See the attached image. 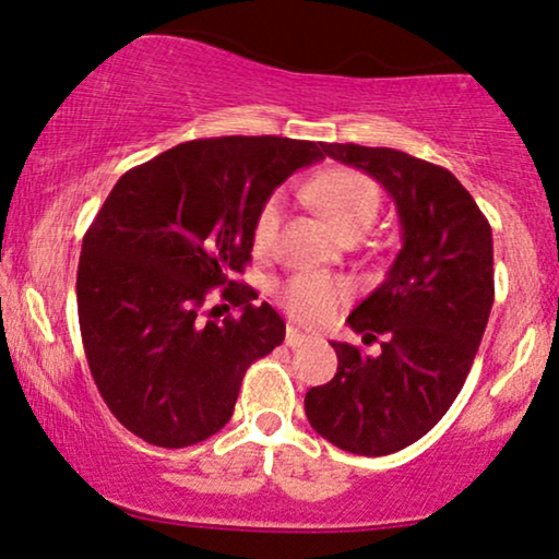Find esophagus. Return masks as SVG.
<instances>
[{"instance_id":"esophagus-1","label":"esophagus","mask_w":559,"mask_h":559,"mask_svg":"<svg viewBox=\"0 0 559 559\" xmlns=\"http://www.w3.org/2000/svg\"><path fill=\"white\" fill-rule=\"evenodd\" d=\"M305 342H307L305 333H299L297 329H294V325H288V329H286V346L297 349V346H301Z\"/></svg>"}]
</instances>
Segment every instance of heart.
Listing matches in <instances>:
<instances>
[{
  "label": "heart",
  "instance_id": "1",
  "mask_svg": "<svg viewBox=\"0 0 559 559\" xmlns=\"http://www.w3.org/2000/svg\"><path fill=\"white\" fill-rule=\"evenodd\" d=\"M307 199L333 230L355 239L376 223L381 213V191L376 181L355 168H331L307 186ZM281 217H284V202L281 197H271L260 207L252 226L254 252H267L278 234ZM349 299V286L344 281L325 278L316 273L292 275L278 288V301L294 320L305 325H320L333 318V312Z\"/></svg>",
  "mask_w": 559,
  "mask_h": 559
}]
</instances>
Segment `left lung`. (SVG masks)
I'll return each instance as SVG.
<instances>
[{
  "label": "left lung",
  "mask_w": 559,
  "mask_h": 559,
  "mask_svg": "<svg viewBox=\"0 0 559 559\" xmlns=\"http://www.w3.org/2000/svg\"><path fill=\"white\" fill-rule=\"evenodd\" d=\"M389 191L402 249L383 284L346 323L378 355L331 342L336 376L305 396L310 426L333 447L365 457L400 452L457 400L493 305L491 226L476 199L441 165L389 146L329 144Z\"/></svg>",
  "instance_id": "left-lung-1"
}]
</instances>
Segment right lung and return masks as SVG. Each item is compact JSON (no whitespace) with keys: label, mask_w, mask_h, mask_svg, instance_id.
Returning <instances> with one entry per match:
<instances>
[{"label":"right lung","mask_w":559,"mask_h":559,"mask_svg":"<svg viewBox=\"0 0 559 559\" xmlns=\"http://www.w3.org/2000/svg\"><path fill=\"white\" fill-rule=\"evenodd\" d=\"M320 141L194 139L120 176L83 236L75 297L88 370L110 413L146 444H199L230 420L249 365L286 323L236 281L260 207ZM239 317L213 321L212 288Z\"/></svg>","instance_id":"1"}]
</instances>
